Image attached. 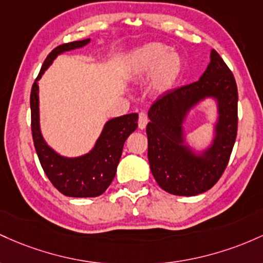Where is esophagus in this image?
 I'll return each instance as SVG.
<instances>
[{
    "instance_id": "esophagus-1",
    "label": "esophagus",
    "mask_w": 263,
    "mask_h": 263,
    "mask_svg": "<svg viewBox=\"0 0 263 263\" xmlns=\"http://www.w3.org/2000/svg\"><path fill=\"white\" fill-rule=\"evenodd\" d=\"M146 124H147V116L145 113H140L139 120H138V125H139L140 129H145Z\"/></svg>"
}]
</instances>
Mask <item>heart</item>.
<instances>
[{
    "label": "heart",
    "mask_w": 263,
    "mask_h": 263,
    "mask_svg": "<svg viewBox=\"0 0 263 263\" xmlns=\"http://www.w3.org/2000/svg\"><path fill=\"white\" fill-rule=\"evenodd\" d=\"M129 68L133 74L150 77V87L156 93H167L178 83L184 61L179 53L170 51L163 43H146L134 49L129 57Z\"/></svg>",
    "instance_id": "heart-1"
}]
</instances>
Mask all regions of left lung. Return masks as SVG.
<instances>
[{"mask_svg": "<svg viewBox=\"0 0 263 263\" xmlns=\"http://www.w3.org/2000/svg\"><path fill=\"white\" fill-rule=\"evenodd\" d=\"M206 98L218 104V122L212 145L197 155L186 144L187 113ZM237 85L231 70L212 49L210 63L199 81L160 97L149 109L147 159L158 185L166 193L195 196L219 181L237 135Z\"/></svg>", "mask_w": 263, "mask_h": 263, "instance_id": "1", "label": "left lung"}]
</instances>
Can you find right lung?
<instances>
[{
    "label": "right lung",
    "mask_w": 263,
    "mask_h": 263,
    "mask_svg": "<svg viewBox=\"0 0 263 263\" xmlns=\"http://www.w3.org/2000/svg\"><path fill=\"white\" fill-rule=\"evenodd\" d=\"M90 42L83 41L64 43L47 55L31 90V128L34 147L47 178L60 193L70 197H96L102 195L116 176L123 146L129 135L138 128V114L132 113L108 120L96 145L89 153L67 158L52 149L43 139L40 126L38 81L57 55L82 48Z\"/></svg>",
    "instance_id": "1"
}]
</instances>
